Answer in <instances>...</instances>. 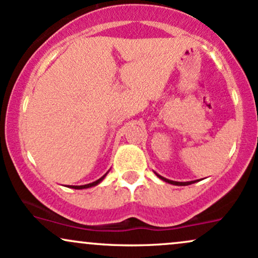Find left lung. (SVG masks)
Segmentation results:
<instances>
[{
  "label": "left lung",
  "instance_id": "8db88e82",
  "mask_svg": "<svg viewBox=\"0 0 258 258\" xmlns=\"http://www.w3.org/2000/svg\"><path fill=\"white\" fill-rule=\"evenodd\" d=\"M155 174H156V176L159 177L160 179L165 180V182L170 183V184H173V185H189V184H191V183H195V180H190V182H176V180H171V179H167V178H165V177L160 176V174H158V173H156V172H155Z\"/></svg>",
  "mask_w": 258,
  "mask_h": 258
}]
</instances>
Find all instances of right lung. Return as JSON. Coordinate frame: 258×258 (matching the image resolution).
Segmentation results:
<instances>
[{
  "instance_id": "obj_1",
  "label": "right lung",
  "mask_w": 258,
  "mask_h": 258,
  "mask_svg": "<svg viewBox=\"0 0 258 258\" xmlns=\"http://www.w3.org/2000/svg\"><path fill=\"white\" fill-rule=\"evenodd\" d=\"M108 172H109V171H108ZM108 172H106L104 176L100 177L99 179L94 180V182H92V183H88V184H85V185H69V186H70V188H73V189H87V188H91V186H94V185L99 184V183L105 178V176H106V174H108Z\"/></svg>"
}]
</instances>
